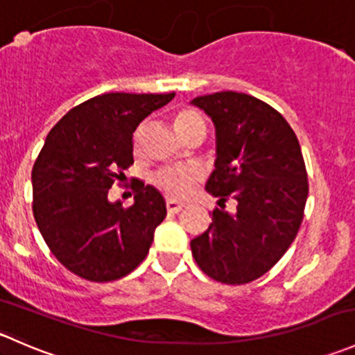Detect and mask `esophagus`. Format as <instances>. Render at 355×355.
<instances>
[{
	"mask_svg": "<svg viewBox=\"0 0 355 355\" xmlns=\"http://www.w3.org/2000/svg\"><path fill=\"white\" fill-rule=\"evenodd\" d=\"M185 204L184 202H178V200H173V199H168L166 200V209L168 213H180L182 209H184Z\"/></svg>",
	"mask_w": 355,
	"mask_h": 355,
	"instance_id": "1",
	"label": "esophagus"
}]
</instances>
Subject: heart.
Returning <instances> with one entry per match:
<instances>
[{
    "mask_svg": "<svg viewBox=\"0 0 355 355\" xmlns=\"http://www.w3.org/2000/svg\"><path fill=\"white\" fill-rule=\"evenodd\" d=\"M199 121H202L199 113L192 110H182L175 114L173 125L178 134H180V132L187 130L189 127L199 123ZM200 178H202V171L198 166H180L159 171L156 175L155 182L157 187L163 192H166L170 198L182 199L191 194L192 189L200 182Z\"/></svg>",
    "mask_w": 355,
    "mask_h": 355,
    "instance_id": "b5f03b06",
    "label": "heart"
}]
</instances>
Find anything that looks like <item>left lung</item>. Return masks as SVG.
<instances>
[{
    "label": "left lung",
    "instance_id": "8db88e82",
    "mask_svg": "<svg viewBox=\"0 0 355 355\" xmlns=\"http://www.w3.org/2000/svg\"><path fill=\"white\" fill-rule=\"evenodd\" d=\"M216 128V161L206 191L220 198L213 223L192 239L196 263L227 285L257 280L282 259L299 232L309 184L299 141L261 99L223 91L192 99ZM234 198L238 211L224 202Z\"/></svg>",
    "mask_w": 355,
    "mask_h": 355
}]
</instances>
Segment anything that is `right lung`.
Segmentation results:
<instances>
[{
	"instance_id": "1",
	"label": "right lung",
	"mask_w": 355,
	"mask_h": 355,
	"mask_svg": "<svg viewBox=\"0 0 355 355\" xmlns=\"http://www.w3.org/2000/svg\"><path fill=\"white\" fill-rule=\"evenodd\" d=\"M170 94L110 92L71 108L46 137L32 168V211L56 259L89 282H113L148 256L166 216L153 185L135 187L134 204L108 192L134 163V132Z\"/></svg>"
}]
</instances>
